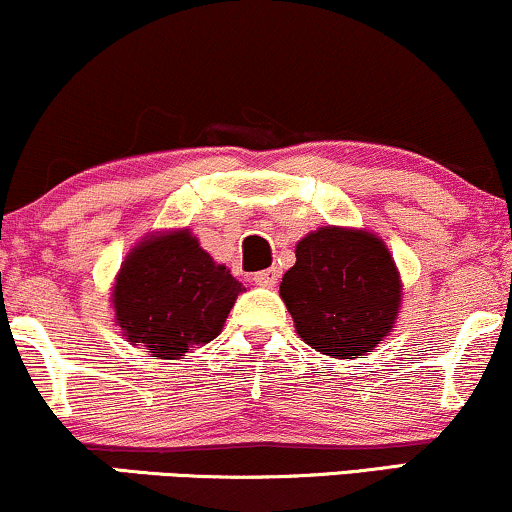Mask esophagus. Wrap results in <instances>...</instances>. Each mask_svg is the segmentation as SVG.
I'll use <instances>...</instances> for the list:
<instances>
[{"label": "esophagus", "mask_w": 512, "mask_h": 512, "mask_svg": "<svg viewBox=\"0 0 512 512\" xmlns=\"http://www.w3.org/2000/svg\"><path fill=\"white\" fill-rule=\"evenodd\" d=\"M252 281H255L257 286L272 288V286H276V281H279V272H276V269H264V272H257Z\"/></svg>", "instance_id": "esophagus-1"}]
</instances>
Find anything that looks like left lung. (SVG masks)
I'll return each instance as SVG.
<instances>
[{
    "label": "left lung",
    "instance_id": "8db88e82",
    "mask_svg": "<svg viewBox=\"0 0 512 512\" xmlns=\"http://www.w3.org/2000/svg\"><path fill=\"white\" fill-rule=\"evenodd\" d=\"M279 293L295 334L336 360L372 353L393 331L403 303L400 272L384 240L346 226H322L300 238Z\"/></svg>",
    "mask_w": 512,
    "mask_h": 512
}]
</instances>
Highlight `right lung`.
Listing matches in <instances>:
<instances>
[{"mask_svg": "<svg viewBox=\"0 0 512 512\" xmlns=\"http://www.w3.org/2000/svg\"><path fill=\"white\" fill-rule=\"evenodd\" d=\"M243 291L193 231H157L121 262L112 286L114 322L131 346L155 360H178L221 334Z\"/></svg>", "mask_w": 512, "mask_h": 512, "instance_id": "add662e5", "label": "right lung"}]
</instances>
